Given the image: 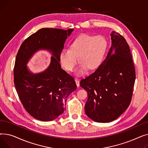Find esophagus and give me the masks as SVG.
<instances>
[{
    "mask_svg": "<svg viewBox=\"0 0 148 148\" xmlns=\"http://www.w3.org/2000/svg\"><path fill=\"white\" fill-rule=\"evenodd\" d=\"M75 83H76V84H77V86L79 87L80 86V82H79V80L78 79H75Z\"/></svg>",
    "mask_w": 148,
    "mask_h": 148,
    "instance_id": "34e87169",
    "label": "esophagus"
}]
</instances>
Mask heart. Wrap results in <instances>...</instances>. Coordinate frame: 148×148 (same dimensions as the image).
<instances>
[{"label": "heart", "mask_w": 148, "mask_h": 148, "mask_svg": "<svg viewBox=\"0 0 148 148\" xmlns=\"http://www.w3.org/2000/svg\"><path fill=\"white\" fill-rule=\"evenodd\" d=\"M107 46L104 37L82 34L70 43L69 49L62 50L59 55L61 65L68 71H72L80 60L82 64L78 73L82 74L86 68H97L101 64Z\"/></svg>", "instance_id": "b5f03b06"}]
</instances>
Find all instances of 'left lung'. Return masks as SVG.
Segmentation results:
<instances>
[{
  "mask_svg": "<svg viewBox=\"0 0 148 148\" xmlns=\"http://www.w3.org/2000/svg\"><path fill=\"white\" fill-rule=\"evenodd\" d=\"M112 46L103 63L80 83L88 93L85 113L98 122H110L130 104L136 79L134 61L125 39L114 31Z\"/></svg>",
  "mask_w": 148,
  "mask_h": 148,
  "instance_id": "1",
  "label": "left lung"
}]
</instances>
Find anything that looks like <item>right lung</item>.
Returning a JSON list of instances; mask_svg holds the SVG:
<instances>
[{
	"instance_id": "obj_1",
	"label": "right lung",
	"mask_w": 148,
	"mask_h": 148,
	"mask_svg": "<svg viewBox=\"0 0 148 148\" xmlns=\"http://www.w3.org/2000/svg\"><path fill=\"white\" fill-rule=\"evenodd\" d=\"M73 29L42 28L23 42L17 54L14 68V83L25 110L42 121H51L65 110L66 98L77 89L73 77L61 68L59 55ZM40 49L53 54L49 68L34 75L26 66L28 60Z\"/></svg>"
}]
</instances>
